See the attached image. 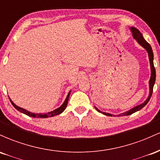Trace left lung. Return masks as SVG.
Listing matches in <instances>:
<instances>
[{
    "instance_id": "obj_1",
    "label": "left lung",
    "mask_w": 160,
    "mask_h": 160,
    "mask_svg": "<svg viewBox=\"0 0 160 160\" xmlns=\"http://www.w3.org/2000/svg\"><path fill=\"white\" fill-rule=\"evenodd\" d=\"M130 30H131L132 33V37L135 40H136V41L138 43L140 44L143 48H144L147 50V52L148 53V57H149V60H150V71H151V74H150V78L149 80V88H150V92H149V95H148V98L145 100V102L144 103L139 104V105L135 106L132 109H130L129 111L124 112V113H120L119 114V117H121V116H128V115H131L132 113H135L136 111H140L141 109H142L148 103V102L150 101V97H151L152 93H153V86L155 84V81H156V70L155 68H154L153 65V50H152L151 47L146 40H144V37H143L142 34L139 32L138 30L136 28H134V27H131L130 28ZM95 109L97 110V111H98L99 113H103L104 115L106 116H110V117H112V114L111 113H105V112H102L97 108L96 107H95Z\"/></svg>"
}]
</instances>
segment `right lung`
I'll return each instance as SVG.
<instances>
[{
    "label": "right lung",
    "instance_id": "obj_1",
    "mask_svg": "<svg viewBox=\"0 0 160 160\" xmlns=\"http://www.w3.org/2000/svg\"><path fill=\"white\" fill-rule=\"evenodd\" d=\"M71 91L69 92L68 94V95H67V97H66L65 102H64V103L62 104L59 108H58L57 109L54 110V111L48 112V113H32V112L27 111V110L24 109V108H22L19 107V106L16 105V104H14L13 102H12V101L11 100L10 98H10V101L11 104H12V106H13V107L15 108L17 110V111L21 112V113H25V114L29 116V117H34V118H47V117H53V116L60 114V113H62V112L65 111L66 107H67V105H68V99H69L70 94H71Z\"/></svg>",
    "mask_w": 160,
    "mask_h": 160
}]
</instances>
